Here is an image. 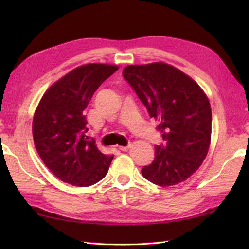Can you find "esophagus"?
<instances>
[{"label": "esophagus", "mask_w": 249, "mask_h": 249, "mask_svg": "<svg viewBox=\"0 0 249 249\" xmlns=\"http://www.w3.org/2000/svg\"><path fill=\"white\" fill-rule=\"evenodd\" d=\"M119 149H120L122 152H127L128 149H129V145H128V146H119Z\"/></svg>", "instance_id": "1"}]
</instances>
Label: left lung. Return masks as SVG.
I'll use <instances>...</instances> for the list:
<instances>
[{"label": "left lung", "mask_w": 249, "mask_h": 249, "mask_svg": "<svg viewBox=\"0 0 249 249\" xmlns=\"http://www.w3.org/2000/svg\"><path fill=\"white\" fill-rule=\"evenodd\" d=\"M123 76L146 107L165 143L155 145V158L142 176L158 186H172L193 176L208 154L212 133L209 98L178 68L158 62L129 65Z\"/></svg>", "instance_id": "8db88e82"}]
</instances>
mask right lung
<instances>
[{
	"label": "right lung",
	"mask_w": 249,
	"mask_h": 249,
	"mask_svg": "<svg viewBox=\"0 0 249 249\" xmlns=\"http://www.w3.org/2000/svg\"><path fill=\"white\" fill-rule=\"evenodd\" d=\"M119 70L109 64H86L52 84L33 119V138L46 167L61 181L87 187L109 170L113 155H105L88 140L84 109L94 92Z\"/></svg>",
	"instance_id": "right-lung-1"
}]
</instances>
